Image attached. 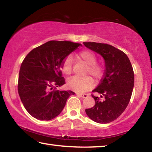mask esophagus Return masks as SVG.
Returning <instances> with one entry per match:
<instances>
[{"label":"esophagus","instance_id":"34e87169","mask_svg":"<svg viewBox=\"0 0 152 152\" xmlns=\"http://www.w3.org/2000/svg\"><path fill=\"white\" fill-rule=\"evenodd\" d=\"M78 96H80L82 98H83V99H84V98H87L88 96V94H78Z\"/></svg>","mask_w":152,"mask_h":152}]
</instances>
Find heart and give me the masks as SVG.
<instances>
[{"mask_svg": "<svg viewBox=\"0 0 152 152\" xmlns=\"http://www.w3.org/2000/svg\"><path fill=\"white\" fill-rule=\"evenodd\" d=\"M78 58L87 65L84 74H91L95 80H99L103 75V68L96 64V57L91 51L84 50L79 53ZM61 71L66 75H70L72 71V59L68 56L61 64ZM93 80L90 76H74L67 82L69 89L77 92H84L91 89L93 86Z\"/></svg>", "mask_w": 152, "mask_h": 152, "instance_id": "1", "label": "heart"}]
</instances>
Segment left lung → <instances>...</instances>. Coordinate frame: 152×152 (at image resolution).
Returning a JSON list of instances; mask_svg holds the SVG:
<instances>
[{
    "label": "left lung",
    "instance_id": "1",
    "mask_svg": "<svg viewBox=\"0 0 152 152\" xmlns=\"http://www.w3.org/2000/svg\"><path fill=\"white\" fill-rule=\"evenodd\" d=\"M87 48L101 55L104 60L103 78L92 92L104 96L92 95L93 107L86 109L90 119L99 123H109L117 119L127 108L134 86V72L127 56L113 46L96 42H84Z\"/></svg>",
    "mask_w": 152,
    "mask_h": 152
}]
</instances>
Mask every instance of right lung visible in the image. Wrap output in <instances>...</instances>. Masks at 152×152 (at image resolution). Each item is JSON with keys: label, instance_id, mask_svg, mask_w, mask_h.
I'll list each match as a JSON object with an SVG mask.
<instances>
[{"label": "right lung", "instance_id": "add662e5", "mask_svg": "<svg viewBox=\"0 0 152 152\" xmlns=\"http://www.w3.org/2000/svg\"><path fill=\"white\" fill-rule=\"evenodd\" d=\"M80 43L50 41L28 53L20 66L18 92L25 109L35 119H53L62 111L71 91H58L66 83L61 71L64 59Z\"/></svg>", "mask_w": 152, "mask_h": 152}]
</instances>
